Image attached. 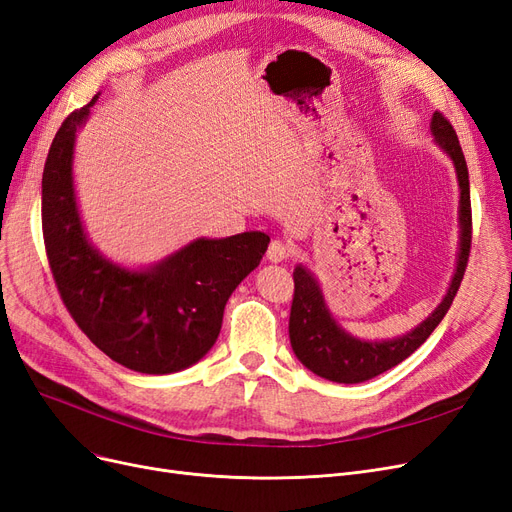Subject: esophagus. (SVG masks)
I'll use <instances>...</instances> for the list:
<instances>
[{
    "label": "esophagus",
    "instance_id": "obj_1",
    "mask_svg": "<svg viewBox=\"0 0 512 512\" xmlns=\"http://www.w3.org/2000/svg\"><path fill=\"white\" fill-rule=\"evenodd\" d=\"M289 255H291V246H289L287 242L278 240V238L270 242V246H268V253H266L268 261H272V263H282V261H285Z\"/></svg>",
    "mask_w": 512,
    "mask_h": 512
}]
</instances>
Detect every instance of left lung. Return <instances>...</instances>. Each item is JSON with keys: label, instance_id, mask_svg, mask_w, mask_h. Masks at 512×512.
<instances>
[{"label": "left lung", "instance_id": "8db88e82", "mask_svg": "<svg viewBox=\"0 0 512 512\" xmlns=\"http://www.w3.org/2000/svg\"><path fill=\"white\" fill-rule=\"evenodd\" d=\"M430 130L434 141L445 154L453 160L460 183V253L456 274L451 278V285L441 304L437 306L424 323L403 337L388 339V342H363L348 335L339 327L327 304L323 291H320L316 278L304 266H297L293 272L295 293L291 304L289 318V337L295 356L304 363L312 373L325 377V380L337 384H358L371 380L399 363L418 350L430 333L439 327L443 316L447 314L453 297H456L460 282L466 272V263L470 255L472 242V213H470V185H468V168L462 154L456 130L441 111H434Z\"/></svg>", "mask_w": 512, "mask_h": 512}]
</instances>
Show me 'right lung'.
Wrapping results in <instances>:
<instances>
[{"label": "right lung", "instance_id": "1", "mask_svg": "<svg viewBox=\"0 0 512 512\" xmlns=\"http://www.w3.org/2000/svg\"><path fill=\"white\" fill-rule=\"evenodd\" d=\"M99 94L71 111L42 177V230L65 308L90 342L132 371L175 373L213 348L227 299L266 255L270 236L198 238L149 270H126L88 242L73 192L75 132Z\"/></svg>", "mask_w": 512, "mask_h": 512}]
</instances>
